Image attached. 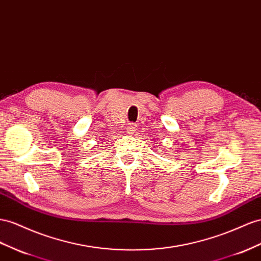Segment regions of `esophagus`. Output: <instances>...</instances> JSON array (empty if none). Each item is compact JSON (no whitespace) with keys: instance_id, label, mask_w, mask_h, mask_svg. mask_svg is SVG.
<instances>
[{"instance_id":"34e87169","label":"esophagus","mask_w":261,"mask_h":261,"mask_svg":"<svg viewBox=\"0 0 261 261\" xmlns=\"http://www.w3.org/2000/svg\"><path fill=\"white\" fill-rule=\"evenodd\" d=\"M136 127H137L136 124L130 123V124H128L127 127H126V132H127V134H133L134 132L136 130Z\"/></svg>"}]
</instances>
